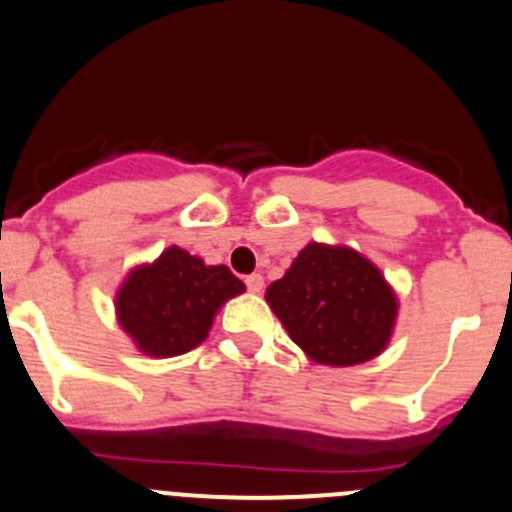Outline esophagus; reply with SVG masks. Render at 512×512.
Returning <instances> with one entry per match:
<instances>
[{
	"label": "esophagus",
	"instance_id": "obj_1",
	"mask_svg": "<svg viewBox=\"0 0 512 512\" xmlns=\"http://www.w3.org/2000/svg\"><path fill=\"white\" fill-rule=\"evenodd\" d=\"M245 285L250 292H262V287H265V280H262V275H257V272H252V275L245 277Z\"/></svg>",
	"mask_w": 512,
	"mask_h": 512
}]
</instances>
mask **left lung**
<instances>
[{"mask_svg":"<svg viewBox=\"0 0 512 512\" xmlns=\"http://www.w3.org/2000/svg\"><path fill=\"white\" fill-rule=\"evenodd\" d=\"M265 299L289 339L317 364L354 366L379 356L394 332V289L379 267L342 245L309 242Z\"/></svg>","mask_w":512,"mask_h":512,"instance_id":"left-lung-1","label":"left lung"}]
</instances>
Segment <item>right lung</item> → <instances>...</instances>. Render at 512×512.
Instances as JSON below:
<instances>
[{"label":"right lung","mask_w":512,"mask_h":512,"mask_svg":"<svg viewBox=\"0 0 512 512\" xmlns=\"http://www.w3.org/2000/svg\"><path fill=\"white\" fill-rule=\"evenodd\" d=\"M242 292L245 285L225 265H205L173 245L131 270L116 294V317L143 354L165 359L203 344L215 312Z\"/></svg>","instance_id":"add662e5"}]
</instances>
